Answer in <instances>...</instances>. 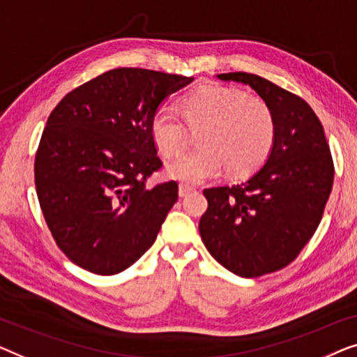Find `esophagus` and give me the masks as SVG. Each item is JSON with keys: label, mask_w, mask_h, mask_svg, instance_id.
I'll use <instances>...</instances> for the list:
<instances>
[{"label": "esophagus", "mask_w": 357, "mask_h": 357, "mask_svg": "<svg viewBox=\"0 0 357 357\" xmlns=\"http://www.w3.org/2000/svg\"><path fill=\"white\" fill-rule=\"evenodd\" d=\"M195 190H197V189H195L194 185L181 183L179 184V197H185V195H189L190 192H195Z\"/></svg>", "instance_id": "esophagus-1"}]
</instances>
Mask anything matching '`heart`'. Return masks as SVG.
I'll return each instance as SVG.
<instances>
[{"mask_svg":"<svg viewBox=\"0 0 357 357\" xmlns=\"http://www.w3.org/2000/svg\"><path fill=\"white\" fill-rule=\"evenodd\" d=\"M181 114L190 129L200 128L199 149L181 153L167 167L169 176L183 183L217 178L223 167L229 176H245L267 160L273 147L272 109L262 98L238 89L202 85L181 100ZM183 122L169 107H160L150 118V137L167 157L184 147L188 128Z\"/></svg>","mask_w":357,"mask_h":357,"instance_id":"b5f03b06","label":"heart"}]
</instances>
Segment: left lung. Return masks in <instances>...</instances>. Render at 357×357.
Listing matches in <instances>:
<instances>
[{"instance_id": "left-lung-1", "label": "left lung", "mask_w": 357, "mask_h": 357, "mask_svg": "<svg viewBox=\"0 0 357 357\" xmlns=\"http://www.w3.org/2000/svg\"><path fill=\"white\" fill-rule=\"evenodd\" d=\"M217 77L257 92L273 113L275 142L249 179L204 190L208 208L199 231L225 268L262 277L293 262L314 236L333 185V160L322 123L298 95L249 73Z\"/></svg>"}]
</instances>
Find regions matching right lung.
<instances>
[{"label": "right lung", "instance_id": "obj_1", "mask_svg": "<svg viewBox=\"0 0 357 357\" xmlns=\"http://www.w3.org/2000/svg\"><path fill=\"white\" fill-rule=\"evenodd\" d=\"M194 77L118 68L69 92L48 116L35 188L58 248L80 268L116 275L155 243L178 183L149 189L162 168L150 118Z\"/></svg>", "mask_w": 357, "mask_h": 357}]
</instances>
